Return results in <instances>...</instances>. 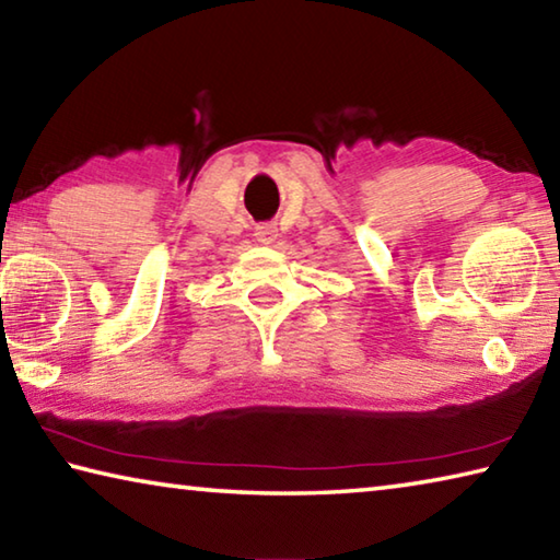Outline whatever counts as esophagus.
I'll return each instance as SVG.
<instances>
[{"label": "esophagus", "instance_id": "esophagus-1", "mask_svg": "<svg viewBox=\"0 0 560 560\" xmlns=\"http://www.w3.org/2000/svg\"><path fill=\"white\" fill-rule=\"evenodd\" d=\"M257 240L261 244H269L277 240V226H273L271 222H264V224H257Z\"/></svg>", "mask_w": 560, "mask_h": 560}]
</instances>
